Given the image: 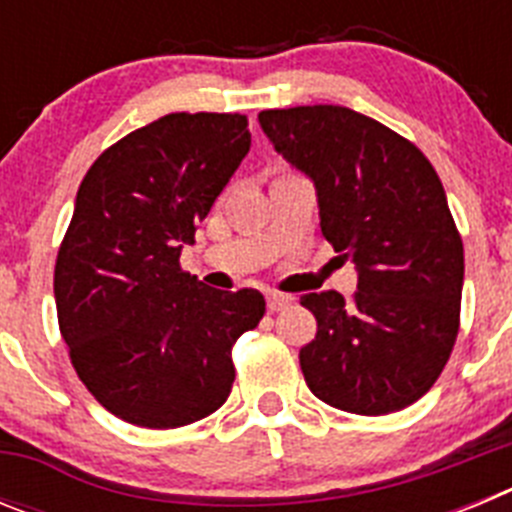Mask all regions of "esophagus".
<instances>
[{
  "label": "esophagus",
  "mask_w": 512,
  "mask_h": 512,
  "mask_svg": "<svg viewBox=\"0 0 512 512\" xmlns=\"http://www.w3.org/2000/svg\"><path fill=\"white\" fill-rule=\"evenodd\" d=\"M266 305H269L271 312L284 310L287 305H292V297L282 295V292H269V295H266Z\"/></svg>",
  "instance_id": "34e87169"
}]
</instances>
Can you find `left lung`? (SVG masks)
I'll return each mask as SVG.
<instances>
[{"label": "left lung", "instance_id": "obj_1", "mask_svg": "<svg viewBox=\"0 0 512 512\" xmlns=\"http://www.w3.org/2000/svg\"><path fill=\"white\" fill-rule=\"evenodd\" d=\"M259 122L315 182L325 241L359 269L348 300L300 297L318 320L300 348L307 387L346 413L408 408L459 336L464 243L436 169L408 138L338 104L264 110Z\"/></svg>", "mask_w": 512, "mask_h": 512}]
</instances>
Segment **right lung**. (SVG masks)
Masks as SVG:
<instances>
[{"mask_svg":"<svg viewBox=\"0 0 512 512\" xmlns=\"http://www.w3.org/2000/svg\"><path fill=\"white\" fill-rule=\"evenodd\" d=\"M251 148L238 112H171L89 166L53 271L58 328L94 400L140 428H182L233 387L259 289L205 287L179 264Z\"/></svg>","mask_w":512,"mask_h":512,"instance_id":"add662e5","label":"right lung"}]
</instances>
